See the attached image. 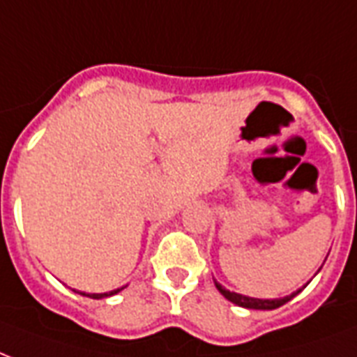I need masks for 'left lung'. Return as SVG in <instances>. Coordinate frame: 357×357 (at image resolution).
Here are the masks:
<instances>
[{"label": "left lung", "mask_w": 357, "mask_h": 357, "mask_svg": "<svg viewBox=\"0 0 357 357\" xmlns=\"http://www.w3.org/2000/svg\"><path fill=\"white\" fill-rule=\"evenodd\" d=\"M320 271V269H318ZM317 271V273H318ZM215 287L217 290L228 299V301H232L234 305H239V307H245V309H257V311H271V309H277V307L284 305L287 301L294 298V296H298L303 288H299L296 292H292L290 296H284V298H275V299H260V298H249V296H243V294H238V292H230L227 288L222 287L221 282L215 281Z\"/></svg>", "instance_id": "left-lung-1"}]
</instances>
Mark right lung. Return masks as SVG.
<instances>
[{
	"mask_svg": "<svg viewBox=\"0 0 357 357\" xmlns=\"http://www.w3.org/2000/svg\"><path fill=\"white\" fill-rule=\"evenodd\" d=\"M123 288L125 287L116 288V290H110V292H102V294H86V292H78V294H82V296H88V298H93V299H102V298H110V296H114V294L121 292ZM75 292H76V290H75Z\"/></svg>",
	"mask_w": 357,
	"mask_h": 357,
	"instance_id": "obj_1",
	"label": "right lung"
}]
</instances>
